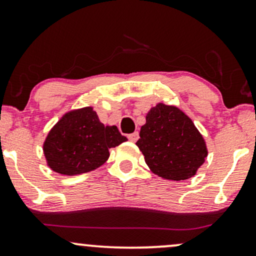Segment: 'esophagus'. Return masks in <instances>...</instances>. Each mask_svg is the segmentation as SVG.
<instances>
[{"label":"esophagus","mask_w":256,"mask_h":256,"mask_svg":"<svg viewBox=\"0 0 256 256\" xmlns=\"http://www.w3.org/2000/svg\"><path fill=\"white\" fill-rule=\"evenodd\" d=\"M138 137H139V134H138V132H134V134H130L128 136V138L130 139L131 142H137V139H138Z\"/></svg>","instance_id":"1"}]
</instances>
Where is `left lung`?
Here are the masks:
<instances>
[{"mask_svg": "<svg viewBox=\"0 0 256 256\" xmlns=\"http://www.w3.org/2000/svg\"><path fill=\"white\" fill-rule=\"evenodd\" d=\"M136 145L162 178L183 180L204 163L208 150L195 124L176 106L157 104L146 114Z\"/></svg>", "mask_w": 256, "mask_h": 256, "instance_id": "left-lung-1", "label": "left lung"}]
</instances>
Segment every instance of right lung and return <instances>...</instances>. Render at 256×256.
I'll list each match as a JSON object with an SVG mask.
<instances>
[{"label": "right lung", "instance_id": "add662e5", "mask_svg": "<svg viewBox=\"0 0 256 256\" xmlns=\"http://www.w3.org/2000/svg\"><path fill=\"white\" fill-rule=\"evenodd\" d=\"M126 140L117 126H105L93 108H84L66 113L54 125L44 154L52 170L74 176L102 166L110 157L108 148Z\"/></svg>", "mask_w": 256, "mask_h": 256}]
</instances>
